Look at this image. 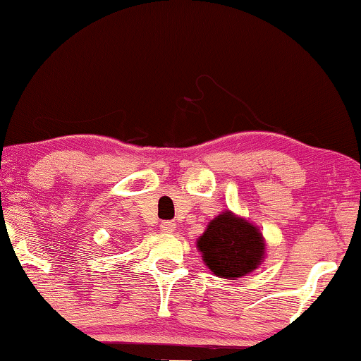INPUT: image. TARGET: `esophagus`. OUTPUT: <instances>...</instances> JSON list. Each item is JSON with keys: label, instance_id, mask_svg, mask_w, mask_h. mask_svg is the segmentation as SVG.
Segmentation results:
<instances>
[{"label": "esophagus", "instance_id": "1", "mask_svg": "<svg viewBox=\"0 0 361 361\" xmlns=\"http://www.w3.org/2000/svg\"><path fill=\"white\" fill-rule=\"evenodd\" d=\"M174 228H176V225L172 224V221H162V224H161V230L164 231V233H172Z\"/></svg>", "mask_w": 361, "mask_h": 361}]
</instances>
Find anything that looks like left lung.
Masks as SVG:
<instances>
[{
    "mask_svg": "<svg viewBox=\"0 0 361 361\" xmlns=\"http://www.w3.org/2000/svg\"><path fill=\"white\" fill-rule=\"evenodd\" d=\"M197 248L215 276L236 279L263 263L266 243L253 224L226 210L210 221Z\"/></svg>",
    "mask_w": 361,
    "mask_h": 361,
    "instance_id": "1",
    "label": "left lung"
}]
</instances>
